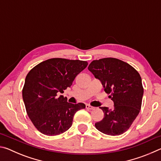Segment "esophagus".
<instances>
[{
  "mask_svg": "<svg viewBox=\"0 0 161 161\" xmlns=\"http://www.w3.org/2000/svg\"><path fill=\"white\" fill-rule=\"evenodd\" d=\"M86 109H88V110H93L94 108V107H92V106H90V105L86 104Z\"/></svg>",
  "mask_w": 161,
  "mask_h": 161,
  "instance_id": "obj_1",
  "label": "esophagus"
}]
</instances>
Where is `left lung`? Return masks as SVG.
Masks as SVG:
<instances>
[{
    "instance_id": "left-lung-1",
    "label": "left lung",
    "mask_w": 161,
    "mask_h": 161,
    "mask_svg": "<svg viewBox=\"0 0 161 161\" xmlns=\"http://www.w3.org/2000/svg\"><path fill=\"white\" fill-rule=\"evenodd\" d=\"M88 69L102 82L114 103L112 109L99 107L104 117L95 126L104 134H122L131 126L141 108L143 88L139 73L126 62L111 58L92 61Z\"/></svg>"
}]
</instances>
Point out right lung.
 <instances>
[{"label": "right lung", "instance_id": "obj_1", "mask_svg": "<svg viewBox=\"0 0 161 161\" xmlns=\"http://www.w3.org/2000/svg\"><path fill=\"white\" fill-rule=\"evenodd\" d=\"M87 62L52 58L40 62L27 75L23 99L27 114L35 128L47 136H57L72 125L83 103L73 104L60 93L70 87L77 75L86 67Z\"/></svg>", "mask_w": 161, "mask_h": 161}]
</instances>
